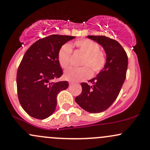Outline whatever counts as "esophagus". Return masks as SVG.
Listing matches in <instances>:
<instances>
[{"mask_svg": "<svg viewBox=\"0 0 150 150\" xmlns=\"http://www.w3.org/2000/svg\"><path fill=\"white\" fill-rule=\"evenodd\" d=\"M73 84V82H69V85H72Z\"/></svg>", "mask_w": 150, "mask_h": 150, "instance_id": "esophagus-1", "label": "esophagus"}]
</instances>
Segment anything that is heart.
<instances>
[{"label": "heart", "mask_w": 150, "mask_h": 150, "mask_svg": "<svg viewBox=\"0 0 150 150\" xmlns=\"http://www.w3.org/2000/svg\"><path fill=\"white\" fill-rule=\"evenodd\" d=\"M74 45L78 51L84 53L82 64L85 66L81 68L70 67L65 70L64 77L66 80L77 82L89 78L92 76L91 69L94 74L102 71L106 65V58L97 42L89 39H82L75 42ZM72 51L71 46L69 44H63L60 48L58 60L62 68H66L69 64Z\"/></svg>", "instance_id": "1"}]
</instances>
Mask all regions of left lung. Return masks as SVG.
Listing matches in <instances>:
<instances>
[{
    "mask_svg": "<svg viewBox=\"0 0 150 150\" xmlns=\"http://www.w3.org/2000/svg\"><path fill=\"white\" fill-rule=\"evenodd\" d=\"M104 48L106 54L104 68L97 77L82 82V92L75 101L86 111L98 113L106 111L114 102L126 77L128 56L117 41L105 36H87Z\"/></svg>",
    "mask_w": 150,
    "mask_h": 150,
    "instance_id": "left-lung-1",
    "label": "left lung"
}]
</instances>
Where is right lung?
Returning a JSON list of instances; mask_svg holds the SVG:
<instances>
[{"instance_id": "1", "label": "right lung", "mask_w": 150, "mask_h": 150, "mask_svg": "<svg viewBox=\"0 0 150 150\" xmlns=\"http://www.w3.org/2000/svg\"><path fill=\"white\" fill-rule=\"evenodd\" d=\"M75 38L53 34L34 42L24 55L17 73V89L20 104L30 116L45 119L54 112L57 94L69 86L67 81H53L63 75L58 53Z\"/></svg>"}]
</instances>
